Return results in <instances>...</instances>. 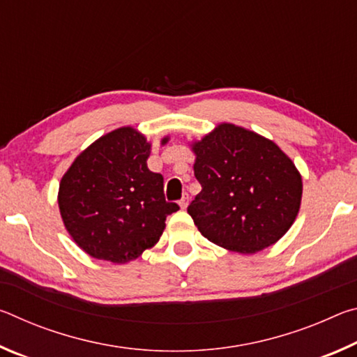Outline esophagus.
<instances>
[{
    "mask_svg": "<svg viewBox=\"0 0 357 357\" xmlns=\"http://www.w3.org/2000/svg\"><path fill=\"white\" fill-rule=\"evenodd\" d=\"M187 204H189V195H187V193H184L183 198H181V202H179V206L183 208V209H185Z\"/></svg>",
    "mask_w": 357,
    "mask_h": 357,
    "instance_id": "34e87169",
    "label": "esophagus"
}]
</instances>
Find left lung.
<instances>
[{"label": "left lung", "mask_w": 357, "mask_h": 357, "mask_svg": "<svg viewBox=\"0 0 357 357\" xmlns=\"http://www.w3.org/2000/svg\"><path fill=\"white\" fill-rule=\"evenodd\" d=\"M190 148L202 192L187 213L208 241L253 255L291 228L301 208L302 176L273 140L222 123Z\"/></svg>", "instance_id": "left-lung-1"}]
</instances>
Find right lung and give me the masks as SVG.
<instances>
[{"instance_id":"add662e5","label":"right lung","mask_w":357,"mask_h":357,"mask_svg":"<svg viewBox=\"0 0 357 357\" xmlns=\"http://www.w3.org/2000/svg\"><path fill=\"white\" fill-rule=\"evenodd\" d=\"M149 154L146 137L128 126L98 138L64 173L59 213L89 257L116 264L137 259L160 239L167 215L179 209L165 202L164 178L148 168Z\"/></svg>"}]
</instances>
